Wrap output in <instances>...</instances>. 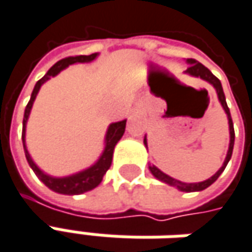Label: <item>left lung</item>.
<instances>
[{
	"mask_svg": "<svg viewBox=\"0 0 252 252\" xmlns=\"http://www.w3.org/2000/svg\"><path fill=\"white\" fill-rule=\"evenodd\" d=\"M187 64H188V68L184 71V74L189 75V76H194V78H201L202 81H206L208 83H211L215 91L218 93V97H219V101H220L221 107L224 110V113L227 114V120H229V132H230V143H229V151H227V155H226V159L223 161L221 167L212 177L205 180V181H201V183H183L180 180H176V178L170 177L166 173H163L161 170H159L155 164H149V170L153 174V177H156L161 183H166L169 184L170 187H176L180 191H184V192H195V191H202L205 188H208L209 186H212L213 183L219 178L223 170L226 169L227 163H229L230 158H231V153H233V146H234V126H233V121H231V116H230V110L227 107V103H226V97H224V93H223V88H221L220 81L215 76V75L206 68L205 65H202L201 63H198L194 58H188L187 60ZM143 143L145 146L148 148V141H146V136L143 138Z\"/></svg>",
	"mask_w": 252,
	"mask_h": 252,
	"instance_id": "1",
	"label": "left lung"
}]
</instances>
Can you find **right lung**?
<instances>
[{
	"instance_id": "add662e5",
	"label": "right lung",
	"mask_w": 252,
	"mask_h": 252,
	"mask_svg": "<svg viewBox=\"0 0 252 252\" xmlns=\"http://www.w3.org/2000/svg\"><path fill=\"white\" fill-rule=\"evenodd\" d=\"M99 56V53H93L91 56H76V57H68L64 60H60L58 63H56L54 65L48 69V72L37 83L34 85V89L32 92L31 100L25 109V116H23V128H22V142H23V149H25V156H26V160L29 163V166L32 170L34 171V174L39 177V180L48 187L51 191L58 192V194H64V195H79L83 194L86 191H91L93 188L99 186L103 180V176L106 174V171L110 169L111 166V160H113V152H114V148L117 142L121 139V136L124 135L126 131V120L123 121H117V123H111L107 128V132L104 136V149L100 155V158L94 164H92L91 167L82 170V171H78L75 174L71 176H66V177H53L50 174H46L43 170L40 169L39 166L33 161L31 158V153L26 148V124H28V118L31 116V110L33 107V103L34 99L39 93L41 85L44 82H47L50 78L56 76L57 74H60L63 69H65L66 66L76 64V63H92L96 57Z\"/></svg>"
}]
</instances>
